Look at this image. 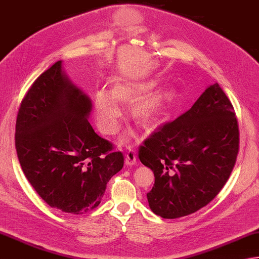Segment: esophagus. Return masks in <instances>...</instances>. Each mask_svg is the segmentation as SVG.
<instances>
[{"instance_id": "1", "label": "esophagus", "mask_w": 259, "mask_h": 259, "mask_svg": "<svg viewBox=\"0 0 259 259\" xmlns=\"http://www.w3.org/2000/svg\"><path fill=\"white\" fill-rule=\"evenodd\" d=\"M125 163L127 165H134L136 164V153L133 149H130L128 152L126 153V157H125Z\"/></svg>"}]
</instances>
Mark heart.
Returning a JSON list of instances; mask_svg holds the SVG:
<instances>
[{
    "label": "heart",
    "mask_w": 259,
    "mask_h": 259,
    "mask_svg": "<svg viewBox=\"0 0 259 259\" xmlns=\"http://www.w3.org/2000/svg\"><path fill=\"white\" fill-rule=\"evenodd\" d=\"M150 86L139 85L131 86L125 83H116L110 93L106 89H100L95 95V115H96L98 127L103 133L113 135L118 131L120 118L123 115V107L120 103H130L139 98L149 91ZM168 97V92L159 91L146 95L137 100L132 109L133 116L140 122L149 123L162 104ZM126 141V139H123Z\"/></svg>",
    "instance_id": "b5f03b06"
}]
</instances>
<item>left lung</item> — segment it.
I'll use <instances>...</instances> for the list:
<instances>
[{
	"label": "left lung",
	"instance_id": "left-lung-1",
	"mask_svg": "<svg viewBox=\"0 0 259 259\" xmlns=\"http://www.w3.org/2000/svg\"><path fill=\"white\" fill-rule=\"evenodd\" d=\"M238 147L234 107L215 82L188 112L161 126L140 147L141 162L155 177L146 194L151 210L176 219L207 205L229 179Z\"/></svg>",
	"mask_w": 259,
	"mask_h": 259
}]
</instances>
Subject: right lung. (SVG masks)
Returning <instances> with one entry per match:
<instances>
[{
    "mask_svg": "<svg viewBox=\"0 0 259 259\" xmlns=\"http://www.w3.org/2000/svg\"><path fill=\"white\" fill-rule=\"evenodd\" d=\"M92 100L57 61L26 93L15 125V149L25 178L50 207L82 214L102 201L122 170V152L95 133Z\"/></svg>",
    "mask_w": 259,
    "mask_h": 259,
    "instance_id": "right-lung-1",
    "label": "right lung"
}]
</instances>
